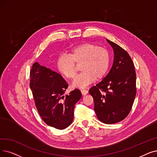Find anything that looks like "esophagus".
Returning <instances> with one entry per match:
<instances>
[{"label":"esophagus","instance_id":"1","mask_svg":"<svg viewBox=\"0 0 157 157\" xmlns=\"http://www.w3.org/2000/svg\"><path fill=\"white\" fill-rule=\"evenodd\" d=\"M81 92L83 95H86L88 94V92L86 90H81Z\"/></svg>","mask_w":157,"mask_h":157}]
</instances>
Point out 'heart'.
<instances>
[{
	"mask_svg": "<svg viewBox=\"0 0 157 157\" xmlns=\"http://www.w3.org/2000/svg\"><path fill=\"white\" fill-rule=\"evenodd\" d=\"M81 63L83 72L74 78L72 86L84 88L97 79L105 76L110 67V56L108 51L93 44H84L72 50L71 55L61 54L56 66L59 72L65 77L72 78L76 74V63Z\"/></svg>",
	"mask_w": 157,
	"mask_h": 157,
	"instance_id": "obj_1",
	"label": "heart"
}]
</instances>
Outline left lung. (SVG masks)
I'll use <instances>...</instances> for the list:
<instances>
[{
    "label": "left lung",
    "mask_w": 157,
    "mask_h": 157,
    "mask_svg": "<svg viewBox=\"0 0 157 157\" xmlns=\"http://www.w3.org/2000/svg\"><path fill=\"white\" fill-rule=\"evenodd\" d=\"M113 49L111 69L100 83L92 86L89 93L94 98L98 119L105 124L117 123L130 112L137 92L136 74L128 53L117 44L106 39Z\"/></svg>",
    "instance_id": "obj_1"
}]
</instances>
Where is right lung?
<instances>
[{
    "label": "right lung",
    "instance_id": "1",
    "mask_svg": "<svg viewBox=\"0 0 157 157\" xmlns=\"http://www.w3.org/2000/svg\"><path fill=\"white\" fill-rule=\"evenodd\" d=\"M30 88L37 110L47 124L58 129L72 122L74 109L81 98L79 89L64 95L68 87L61 75L35 62L30 72Z\"/></svg>",
    "mask_w": 157,
    "mask_h": 157
}]
</instances>
